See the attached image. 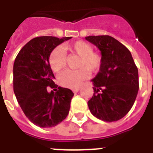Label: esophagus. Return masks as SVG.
<instances>
[{"instance_id": "esophagus-1", "label": "esophagus", "mask_w": 153, "mask_h": 153, "mask_svg": "<svg viewBox=\"0 0 153 153\" xmlns=\"http://www.w3.org/2000/svg\"><path fill=\"white\" fill-rule=\"evenodd\" d=\"M79 89H80L79 87H75V88L72 89V91H73L74 93H77V92L79 91Z\"/></svg>"}]
</instances>
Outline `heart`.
<instances>
[{
  "instance_id": "1",
  "label": "heart",
  "mask_w": 153,
  "mask_h": 153,
  "mask_svg": "<svg viewBox=\"0 0 153 153\" xmlns=\"http://www.w3.org/2000/svg\"><path fill=\"white\" fill-rule=\"evenodd\" d=\"M64 49L80 56L79 67L80 69L66 70L59 75L61 86L68 88H75L88 79L90 71L97 72L102 67V56L100 53L93 51V47L82 40H78L70 45H65ZM67 56L62 48L58 47L52 51L49 57V64L53 71L58 72L66 65Z\"/></svg>"
}]
</instances>
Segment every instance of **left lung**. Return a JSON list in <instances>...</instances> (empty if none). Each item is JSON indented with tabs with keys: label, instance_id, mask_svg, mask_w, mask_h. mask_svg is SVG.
Instances as JSON below:
<instances>
[{
	"label": "left lung",
	"instance_id": "obj_1",
	"mask_svg": "<svg viewBox=\"0 0 153 153\" xmlns=\"http://www.w3.org/2000/svg\"><path fill=\"white\" fill-rule=\"evenodd\" d=\"M86 39L101 51L102 64L94 84L89 109L97 118L112 122L125 117L134 104L138 90V69L130 51L109 36H90Z\"/></svg>",
	"mask_w": 153,
	"mask_h": 153
}]
</instances>
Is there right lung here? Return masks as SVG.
I'll use <instances>...</instances> for the list:
<instances>
[{
  "mask_svg": "<svg viewBox=\"0 0 153 153\" xmlns=\"http://www.w3.org/2000/svg\"><path fill=\"white\" fill-rule=\"evenodd\" d=\"M71 37H36L18 53L13 65V90L18 103L31 122L50 128L64 120L69 113L74 93L58 87L47 92V86L57 88L49 57L55 48Z\"/></svg>",
  "mask_w": 153,
  "mask_h": 153,
  "instance_id": "add662e5",
  "label": "right lung"
}]
</instances>
